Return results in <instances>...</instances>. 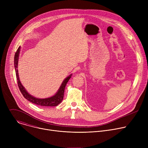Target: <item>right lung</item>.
<instances>
[{"label":"right lung","instance_id":"obj_1","mask_svg":"<svg viewBox=\"0 0 148 148\" xmlns=\"http://www.w3.org/2000/svg\"><path fill=\"white\" fill-rule=\"evenodd\" d=\"M20 47H19L14 55V66L15 68L16 71V78L17 81V84L19 88V90L20 92H22L23 96L27 99L30 102L38 105L39 106H44V107H53V106H57L59 103L61 102V101L63 99V97H64V90L66 86V84L71 77L72 74L68 76L66 78L64 79V80L62 81L61 86L60 87L59 90H58L57 92L53 97H51L50 98H44V99H41V98H37L36 97H33L32 95H30L25 90V87L22 86V84H21L19 77H18V70H17V64H18V56L20 53Z\"/></svg>","mask_w":148,"mask_h":148}]
</instances>
